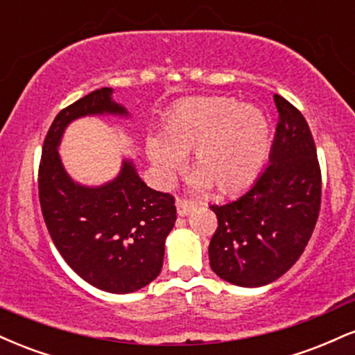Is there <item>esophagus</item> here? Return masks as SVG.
Here are the masks:
<instances>
[{
    "label": "esophagus",
    "instance_id": "1",
    "mask_svg": "<svg viewBox=\"0 0 355 355\" xmlns=\"http://www.w3.org/2000/svg\"><path fill=\"white\" fill-rule=\"evenodd\" d=\"M195 209V202L189 198H177V211L180 217H187Z\"/></svg>",
    "mask_w": 355,
    "mask_h": 355
}]
</instances>
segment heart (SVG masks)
<instances>
[{
    "instance_id": "1",
    "label": "heart",
    "mask_w": 355,
    "mask_h": 355,
    "mask_svg": "<svg viewBox=\"0 0 355 355\" xmlns=\"http://www.w3.org/2000/svg\"><path fill=\"white\" fill-rule=\"evenodd\" d=\"M145 150L165 182H172L182 157L191 153L193 185L232 193L250 185L266 164L270 123L257 105H239L229 96L195 98L166 116L160 138H150Z\"/></svg>"
}]
</instances>
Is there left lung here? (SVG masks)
Segmentation results:
<instances>
[{
	"mask_svg": "<svg viewBox=\"0 0 355 355\" xmlns=\"http://www.w3.org/2000/svg\"><path fill=\"white\" fill-rule=\"evenodd\" d=\"M279 123L268 165L234 202L211 205L218 227L209 245L211 270L240 287H262L302 255L320 210L322 177L307 121L274 95Z\"/></svg>",
	"mask_w": 355,
	"mask_h": 355,
	"instance_id": "1",
	"label": "left lung"
}]
</instances>
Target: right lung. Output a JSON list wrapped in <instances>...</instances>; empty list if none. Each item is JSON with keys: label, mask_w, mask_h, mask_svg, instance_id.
I'll list each match as a JSON object with an SVG mask.
<instances>
[{"label": "right lung", "mask_w": 355, "mask_h": 355, "mask_svg": "<svg viewBox=\"0 0 355 355\" xmlns=\"http://www.w3.org/2000/svg\"><path fill=\"white\" fill-rule=\"evenodd\" d=\"M112 93L95 89L56 115L43 144L38 190L44 223L64 262L100 291L130 294L160 274L165 239L177 220L175 198L146 187L132 160H123L118 177L105 185H80L58 153L64 128L76 118L128 115Z\"/></svg>", "instance_id": "right-lung-1"}]
</instances>
